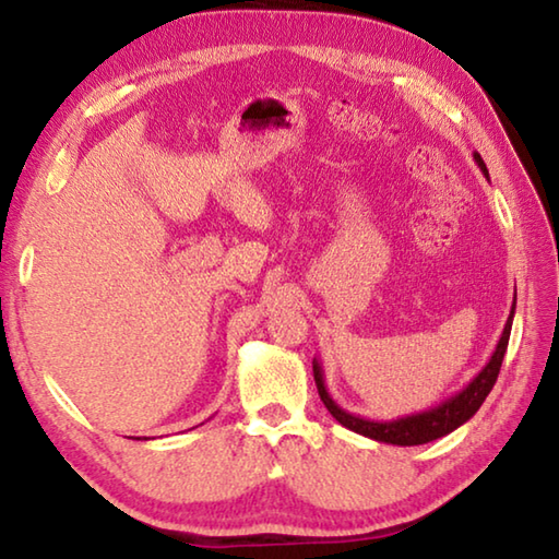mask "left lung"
Returning <instances> with one entry per match:
<instances>
[{
  "mask_svg": "<svg viewBox=\"0 0 559 559\" xmlns=\"http://www.w3.org/2000/svg\"><path fill=\"white\" fill-rule=\"evenodd\" d=\"M473 157L477 162V167L483 169V174L489 179L485 159L479 157L477 152ZM513 310H516V300H513V305H511V314H509V320L504 324V332H501V336H499V344L495 348V354H491V358H489V364L483 370H479V373L473 380H469L461 392H455L453 397L443 400L439 407H431V409L417 412V414H407V417H400V419H392V421H370V419H364V417H356V414H348L346 409L338 407V404L332 400V395L326 392V385H324L322 366L317 364V360H312L317 392H320L324 407L330 409V414L338 424L346 426V429L360 433V436H368V439H373V441L392 443V445H421V443L441 439V436L455 431L457 426H463L467 419H473L475 412L483 407V402L487 400L491 388H495L499 368H501V360H504L507 346H509Z\"/></svg>",
  "mask_w": 559,
  "mask_h": 559,
  "instance_id": "obj_1",
  "label": "left lung"
}]
</instances>
